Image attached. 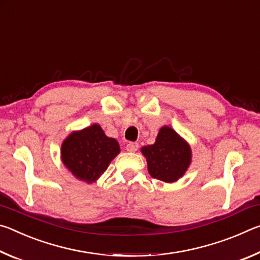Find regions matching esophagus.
Here are the masks:
<instances>
[{
  "label": "esophagus",
  "mask_w": 260,
  "mask_h": 260,
  "mask_svg": "<svg viewBox=\"0 0 260 260\" xmlns=\"http://www.w3.org/2000/svg\"><path fill=\"white\" fill-rule=\"evenodd\" d=\"M139 149V143L138 142H128L126 144V150L131 152H135Z\"/></svg>",
  "instance_id": "1"
}]
</instances>
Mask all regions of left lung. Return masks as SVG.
Listing matches in <instances>:
<instances>
[{
    "instance_id": "1",
    "label": "left lung",
    "mask_w": 260,
    "mask_h": 260,
    "mask_svg": "<svg viewBox=\"0 0 260 260\" xmlns=\"http://www.w3.org/2000/svg\"><path fill=\"white\" fill-rule=\"evenodd\" d=\"M141 151L147 158L151 177L164 182H174L181 178L191 159L188 143L167 126L161 127L155 143L143 147Z\"/></svg>"
}]
</instances>
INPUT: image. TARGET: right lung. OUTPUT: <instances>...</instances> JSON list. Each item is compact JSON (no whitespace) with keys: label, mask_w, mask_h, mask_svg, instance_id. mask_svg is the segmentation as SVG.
<instances>
[{"label":"right lung","mask_w":260,"mask_h":260,"mask_svg":"<svg viewBox=\"0 0 260 260\" xmlns=\"http://www.w3.org/2000/svg\"><path fill=\"white\" fill-rule=\"evenodd\" d=\"M119 151L117 141L94 124L69 135L61 144V160L74 177L90 183L100 178Z\"/></svg>","instance_id":"add662e5"}]
</instances>
